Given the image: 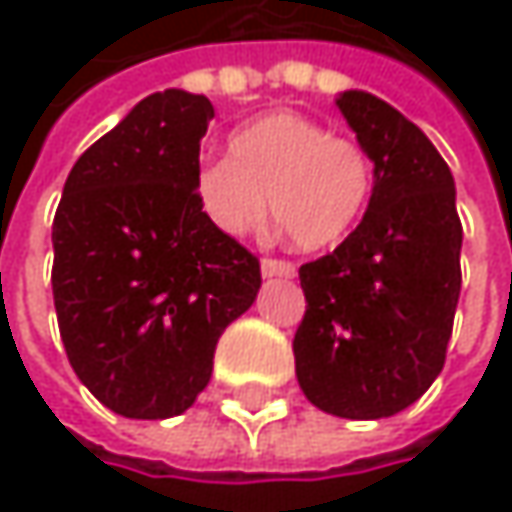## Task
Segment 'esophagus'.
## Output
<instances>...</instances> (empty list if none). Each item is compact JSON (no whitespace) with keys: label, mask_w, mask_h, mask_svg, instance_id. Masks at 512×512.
<instances>
[{"label":"esophagus","mask_w":512,"mask_h":512,"mask_svg":"<svg viewBox=\"0 0 512 512\" xmlns=\"http://www.w3.org/2000/svg\"><path fill=\"white\" fill-rule=\"evenodd\" d=\"M260 272L263 278H293L296 266L290 260H275V257H263L260 260Z\"/></svg>","instance_id":"esophagus-1"}]
</instances>
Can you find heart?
I'll return each mask as SVG.
<instances>
[{"mask_svg":"<svg viewBox=\"0 0 512 512\" xmlns=\"http://www.w3.org/2000/svg\"><path fill=\"white\" fill-rule=\"evenodd\" d=\"M231 156L198 165L195 195L228 237L275 222L302 252L332 249L350 237L373 195L370 154L299 112H269L243 124Z\"/></svg>","mask_w":512,"mask_h":512,"instance_id":"1","label":"heart"}]
</instances>
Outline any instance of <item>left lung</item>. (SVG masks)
I'll list each match as a JSON object with an SVG mask.
<instances>
[{"mask_svg":"<svg viewBox=\"0 0 512 512\" xmlns=\"http://www.w3.org/2000/svg\"><path fill=\"white\" fill-rule=\"evenodd\" d=\"M335 103L370 154L373 195L332 255L299 266L308 305L293 356L317 409L376 421L412 406L445 367L462 225L454 174L409 118L367 91Z\"/></svg>","mask_w":512,"mask_h":512,"instance_id":"left-lung-1","label":"left lung"}]
</instances>
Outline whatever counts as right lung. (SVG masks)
<instances>
[{"label": "right lung", "instance_id": "1", "mask_svg": "<svg viewBox=\"0 0 512 512\" xmlns=\"http://www.w3.org/2000/svg\"><path fill=\"white\" fill-rule=\"evenodd\" d=\"M204 94L156 91L67 174L52 219V299L79 382L159 421L207 388L222 332L252 308L260 263L201 210Z\"/></svg>", "mask_w": 512, "mask_h": 512}]
</instances>
